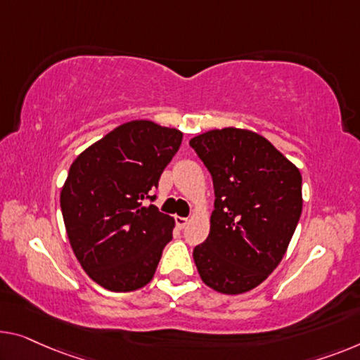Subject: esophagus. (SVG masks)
<instances>
[{
	"instance_id": "34e87169",
	"label": "esophagus",
	"mask_w": 360,
	"mask_h": 360,
	"mask_svg": "<svg viewBox=\"0 0 360 360\" xmlns=\"http://www.w3.org/2000/svg\"><path fill=\"white\" fill-rule=\"evenodd\" d=\"M174 223H176V226L182 229V228H186V224L189 223V219L184 218V217H174Z\"/></svg>"
}]
</instances>
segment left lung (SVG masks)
Masks as SVG:
<instances>
[{
  "label": "left lung",
  "instance_id": "left-lung-1",
  "mask_svg": "<svg viewBox=\"0 0 360 360\" xmlns=\"http://www.w3.org/2000/svg\"><path fill=\"white\" fill-rule=\"evenodd\" d=\"M214 189L210 234L195 245L202 281L223 294L259 286L286 254L302 212V176L265 137L214 129L191 139Z\"/></svg>",
  "mask_w": 360,
  "mask_h": 360
}]
</instances>
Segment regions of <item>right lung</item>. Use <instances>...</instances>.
<instances>
[{
	"instance_id": "obj_1",
	"label": "right lung",
	"mask_w": 360,
	"mask_h": 360,
	"mask_svg": "<svg viewBox=\"0 0 360 360\" xmlns=\"http://www.w3.org/2000/svg\"><path fill=\"white\" fill-rule=\"evenodd\" d=\"M182 142L178 129L131 121L84 150L69 168L61 212L71 248L87 275L112 292L150 283L174 219L152 191Z\"/></svg>"
}]
</instances>
